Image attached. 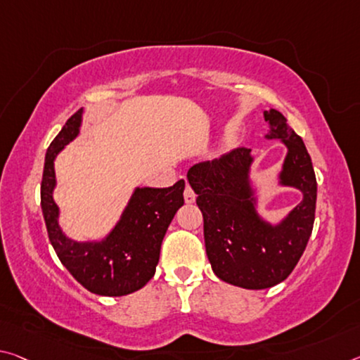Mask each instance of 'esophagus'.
Returning a JSON list of instances; mask_svg holds the SVG:
<instances>
[{
    "label": "esophagus",
    "mask_w": 360,
    "mask_h": 360,
    "mask_svg": "<svg viewBox=\"0 0 360 360\" xmlns=\"http://www.w3.org/2000/svg\"><path fill=\"white\" fill-rule=\"evenodd\" d=\"M184 200L186 203H192L193 200H195V192H193V189L191 186H186L184 189Z\"/></svg>",
    "instance_id": "esophagus-1"
}]
</instances>
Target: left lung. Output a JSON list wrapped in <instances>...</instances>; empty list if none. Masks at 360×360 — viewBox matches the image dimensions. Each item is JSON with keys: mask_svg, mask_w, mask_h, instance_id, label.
Listing matches in <instances>:
<instances>
[{"mask_svg": "<svg viewBox=\"0 0 360 360\" xmlns=\"http://www.w3.org/2000/svg\"><path fill=\"white\" fill-rule=\"evenodd\" d=\"M271 129L267 139H282L288 153L281 184L303 192V202L278 226L262 221L255 208L248 171L253 158L238 147L187 171L203 214L207 256L221 281L248 290L271 288L285 281L309 240L316 218L317 181L303 139L281 112H264Z\"/></svg>", "mask_w": 360, "mask_h": 360, "instance_id": "1", "label": "left lung"}]
</instances>
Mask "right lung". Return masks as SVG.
Instances as JSON below:
<instances>
[{
  "label": "right lung",
  "instance_id": "1",
  "mask_svg": "<svg viewBox=\"0 0 360 360\" xmlns=\"http://www.w3.org/2000/svg\"><path fill=\"white\" fill-rule=\"evenodd\" d=\"M83 108L67 120L65 127L48 147L41 179V210L48 237L62 264L91 293L123 296L144 287L155 274L160 248L176 211L184 205L186 182L165 189H136L127 210L102 242L79 243L62 233L53 200L56 186L54 158L77 138Z\"/></svg>",
  "mask_w": 360,
  "mask_h": 360
}]
</instances>
